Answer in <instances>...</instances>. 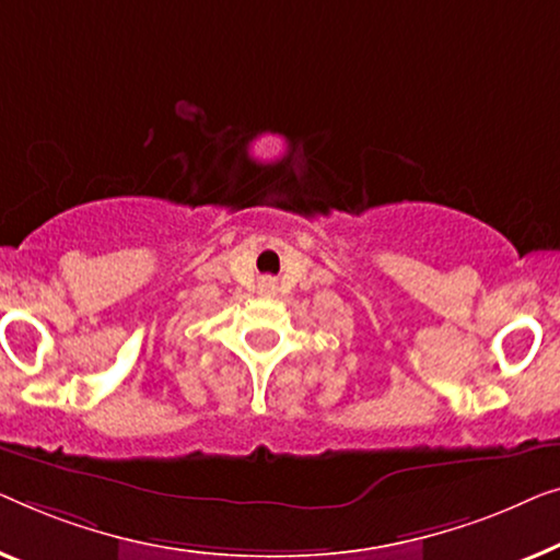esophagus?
<instances>
[{
	"instance_id": "34e87169",
	"label": "esophagus",
	"mask_w": 560,
	"mask_h": 560,
	"mask_svg": "<svg viewBox=\"0 0 560 560\" xmlns=\"http://www.w3.org/2000/svg\"><path fill=\"white\" fill-rule=\"evenodd\" d=\"M261 289H264V291H273V281H271V279H264Z\"/></svg>"
}]
</instances>
